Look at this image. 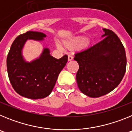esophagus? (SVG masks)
<instances>
[{
  "label": "esophagus",
  "instance_id": "1",
  "mask_svg": "<svg viewBox=\"0 0 132 132\" xmlns=\"http://www.w3.org/2000/svg\"><path fill=\"white\" fill-rule=\"evenodd\" d=\"M73 56L71 55H68V61H71V60H73Z\"/></svg>",
  "mask_w": 132,
  "mask_h": 132
}]
</instances>
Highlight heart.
I'll list each match as a JSON object with an SVG mask.
<instances>
[{"mask_svg":"<svg viewBox=\"0 0 132 132\" xmlns=\"http://www.w3.org/2000/svg\"><path fill=\"white\" fill-rule=\"evenodd\" d=\"M65 45L69 49H73L79 46L81 48H85L89 45V40L86 39L85 37H77L69 42H65Z\"/></svg>","mask_w":132,"mask_h":132,"instance_id":"heart-1","label":"heart"}]
</instances>
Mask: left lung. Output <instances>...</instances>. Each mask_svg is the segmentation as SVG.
<instances>
[{
	"instance_id": "1",
	"label": "left lung",
	"mask_w": 132,
	"mask_h": 132,
	"mask_svg": "<svg viewBox=\"0 0 132 132\" xmlns=\"http://www.w3.org/2000/svg\"><path fill=\"white\" fill-rule=\"evenodd\" d=\"M100 42L75 55L79 63L76 75L79 90L93 98L105 95L118 86L126 70L125 49L117 35L103 29Z\"/></svg>"
}]
</instances>
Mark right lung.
Listing matches in <instances>:
<instances>
[{
    "label": "right lung",
    "instance_id": "right-lung-1",
    "mask_svg": "<svg viewBox=\"0 0 132 132\" xmlns=\"http://www.w3.org/2000/svg\"><path fill=\"white\" fill-rule=\"evenodd\" d=\"M45 36L44 33L32 31L20 35L12 44L7 56V71L10 83L16 93L28 98L39 99L49 96L67 62V55L56 59L50 55L47 48L44 49L38 59L30 63L24 61L22 50L26 42L28 39L43 40Z\"/></svg>",
    "mask_w": 132,
    "mask_h": 132
}]
</instances>
